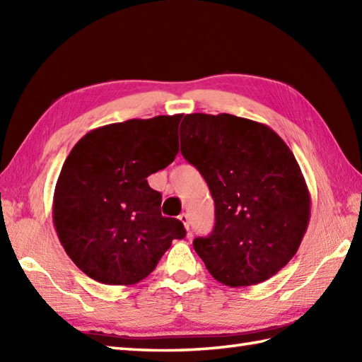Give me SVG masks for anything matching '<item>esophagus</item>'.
<instances>
[{"label":"esophagus","mask_w":362,"mask_h":362,"mask_svg":"<svg viewBox=\"0 0 362 362\" xmlns=\"http://www.w3.org/2000/svg\"><path fill=\"white\" fill-rule=\"evenodd\" d=\"M179 221L182 222L183 226H185V228H187V230H189V218H188V214H187V213H182L180 216H179Z\"/></svg>","instance_id":"obj_1"}]
</instances>
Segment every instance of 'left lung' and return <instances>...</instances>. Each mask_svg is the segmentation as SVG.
I'll use <instances>...</instances> for the list:
<instances>
[{"instance_id": "8db88e82", "label": "left lung", "mask_w": 362, "mask_h": 362, "mask_svg": "<svg viewBox=\"0 0 362 362\" xmlns=\"http://www.w3.org/2000/svg\"><path fill=\"white\" fill-rule=\"evenodd\" d=\"M180 151L199 169L216 224L193 245L214 280L230 288L263 283L302 243L311 197L294 153L274 130L235 115L191 113Z\"/></svg>"}]
</instances>
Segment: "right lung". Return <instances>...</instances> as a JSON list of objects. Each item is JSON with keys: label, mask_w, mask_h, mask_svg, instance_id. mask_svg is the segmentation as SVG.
<instances>
[{"label": "right lung", "mask_w": 362, "mask_h": 362, "mask_svg": "<svg viewBox=\"0 0 362 362\" xmlns=\"http://www.w3.org/2000/svg\"><path fill=\"white\" fill-rule=\"evenodd\" d=\"M183 115L127 119L90 130L74 144L56 183L52 222L66 255L99 283L144 280L173 240L179 219L161 216L148 177L173 163Z\"/></svg>", "instance_id": "1"}]
</instances>
